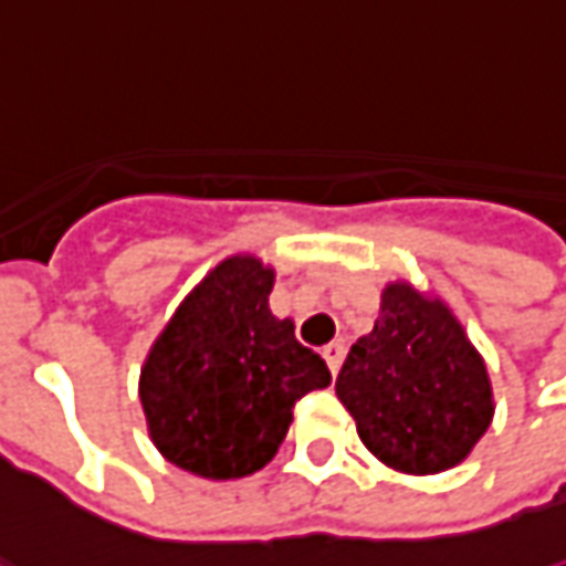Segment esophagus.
Masks as SVG:
<instances>
[{
    "mask_svg": "<svg viewBox=\"0 0 566 566\" xmlns=\"http://www.w3.org/2000/svg\"><path fill=\"white\" fill-rule=\"evenodd\" d=\"M322 355H324V361H327V367L337 374L339 365H343V355H346V346H343V343H327V346L322 349Z\"/></svg>",
    "mask_w": 566,
    "mask_h": 566,
    "instance_id": "obj_1",
    "label": "esophagus"
}]
</instances>
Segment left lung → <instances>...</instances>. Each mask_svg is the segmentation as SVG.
Returning a JSON list of instances; mask_svg holds the SVG:
<instances>
[{
    "mask_svg": "<svg viewBox=\"0 0 566 566\" xmlns=\"http://www.w3.org/2000/svg\"><path fill=\"white\" fill-rule=\"evenodd\" d=\"M337 398L365 448L389 469L460 465L493 420L488 367L457 315L413 284H386L374 331L339 367Z\"/></svg>",
    "mask_w": 566,
    "mask_h": 566,
    "instance_id": "left-lung-1",
    "label": "left lung"
}]
</instances>
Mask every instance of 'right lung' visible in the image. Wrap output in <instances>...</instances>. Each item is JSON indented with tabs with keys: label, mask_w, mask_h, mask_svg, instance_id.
Masks as SVG:
<instances>
[{
	"label": "right lung",
	"mask_w": 566,
	"mask_h": 566,
	"mask_svg": "<svg viewBox=\"0 0 566 566\" xmlns=\"http://www.w3.org/2000/svg\"><path fill=\"white\" fill-rule=\"evenodd\" d=\"M275 272L227 256L165 324L140 367V405L159 453L192 475H254L282 448L294 405L331 386L322 355L275 318Z\"/></svg>",
	"instance_id": "right-lung-1"
}]
</instances>
